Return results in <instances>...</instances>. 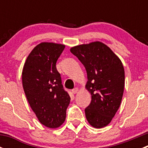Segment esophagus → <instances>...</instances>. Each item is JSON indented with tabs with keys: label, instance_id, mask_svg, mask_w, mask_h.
<instances>
[{
	"label": "esophagus",
	"instance_id": "esophagus-1",
	"mask_svg": "<svg viewBox=\"0 0 148 148\" xmlns=\"http://www.w3.org/2000/svg\"><path fill=\"white\" fill-rule=\"evenodd\" d=\"M71 92H72L73 94L77 93V92H78V88L75 87V88H74V89H73L72 90H71Z\"/></svg>",
	"mask_w": 148,
	"mask_h": 148
}]
</instances>
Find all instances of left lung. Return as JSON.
<instances>
[{"instance_id": "1", "label": "left lung", "mask_w": 148, "mask_h": 148, "mask_svg": "<svg viewBox=\"0 0 148 148\" xmlns=\"http://www.w3.org/2000/svg\"><path fill=\"white\" fill-rule=\"evenodd\" d=\"M70 51L87 74L86 87L92 101L84 110L86 120L94 127L107 126L118 110L123 95L125 70L122 62L99 41L74 46Z\"/></svg>"}]
</instances>
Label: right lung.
<instances>
[{"label": "right lung", "instance_id": "right-lung-1", "mask_svg": "<svg viewBox=\"0 0 148 148\" xmlns=\"http://www.w3.org/2000/svg\"><path fill=\"white\" fill-rule=\"evenodd\" d=\"M64 48L53 43L38 44L28 55L22 72L28 102L39 122L49 128L64 123L71 99L56 66Z\"/></svg>", "mask_w": 148, "mask_h": 148}]
</instances>
